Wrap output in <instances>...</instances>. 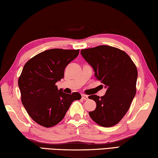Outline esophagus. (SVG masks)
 Returning a JSON list of instances; mask_svg holds the SVG:
<instances>
[{
    "mask_svg": "<svg viewBox=\"0 0 158 158\" xmlns=\"http://www.w3.org/2000/svg\"><path fill=\"white\" fill-rule=\"evenodd\" d=\"M81 96H82V99L86 100V99H88V96H87V95H85V94H82Z\"/></svg>",
    "mask_w": 158,
    "mask_h": 158,
    "instance_id": "esophagus-1",
    "label": "esophagus"
}]
</instances>
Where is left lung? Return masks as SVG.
<instances>
[{"mask_svg":"<svg viewBox=\"0 0 158 158\" xmlns=\"http://www.w3.org/2000/svg\"><path fill=\"white\" fill-rule=\"evenodd\" d=\"M81 55L92 67L97 80L106 88L103 97L91 95L97 107L89 115L98 125H115L127 112L136 94L138 72L125 52L108 45L81 50Z\"/></svg>","mask_w":158,"mask_h":158,"instance_id":"1","label":"left lung"}]
</instances>
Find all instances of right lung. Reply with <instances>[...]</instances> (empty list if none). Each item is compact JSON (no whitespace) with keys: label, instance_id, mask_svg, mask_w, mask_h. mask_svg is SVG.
<instances>
[{"label":"right lung","instance_id":"add662e5","mask_svg":"<svg viewBox=\"0 0 158 158\" xmlns=\"http://www.w3.org/2000/svg\"><path fill=\"white\" fill-rule=\"evenodd\" d=\"M79 50L51 49L29 59L18 80L22 103L35 123L51 127L62 120L70 106L81 99L78 92L66 94L56 82L64 77L66 66L76 59Z\"/></svg>","mask_w":158,"mask_h":158}]
</instances>
